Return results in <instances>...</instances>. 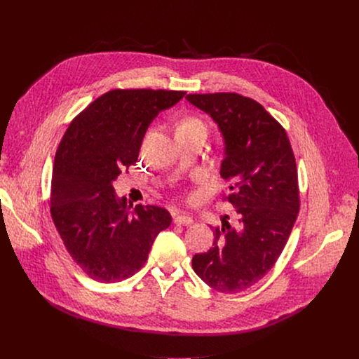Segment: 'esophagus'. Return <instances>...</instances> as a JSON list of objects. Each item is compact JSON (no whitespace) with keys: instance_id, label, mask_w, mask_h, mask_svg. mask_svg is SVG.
I'll use <instances>...</instances> for the list:
<instances>
[{"instance_id":"1","label":"esophagus","mask_w":359,"mask_h":359,"mask_svg":"<svg viewBox=\"0 0 359 359\" xmlns=\"http://www.w3.org/2000/svg\"><path fill=\"white\" fill-rule=\"evenodd\" d=\"M173 222H175V224H183V226L193 224V219L190 216H186V215H175Z\"/></svg>"}]
</instances>
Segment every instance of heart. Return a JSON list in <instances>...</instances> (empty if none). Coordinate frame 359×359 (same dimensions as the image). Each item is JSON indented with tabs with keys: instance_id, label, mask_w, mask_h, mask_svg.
Listing matches in <instances>:
<instances>
[{
	"instance_id": "obj_1",
	"label": "heart",
	"mask_w": 359,
	"mask_h": 359,
	"mask_svg": "<svg viewBox=\"0 0 359 359\" xmlns=\"http://www.w3.org/2000/svg\"><path fill=\"white\" fill-rule=\"evenodd\" d=\"M184 126H203V123H201V121H198L197 118L187 116V118H183V119L179 122V125H177V128H184ZM203 128H204V126H203Z\"/></svg>"
}]
</instances>
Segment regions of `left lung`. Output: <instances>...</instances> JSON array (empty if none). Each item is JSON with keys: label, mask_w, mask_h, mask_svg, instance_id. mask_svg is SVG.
<instances>
[{"label": "left lung", "mask_w": 359, "mask_h": 359, "mask_svg": "<svg viewBox=\"0 0 359 359\" xmlns=\"http://www.w3.org/2000/svg\"><path fill=\"white\" fill-rule=\"evenodd\" d=\"M186 99L209 114L224 137L220 175L229 216L212 227L213 247L194 254V273L216 291L236 294L259 283L283 252L297 215L299 189L295 158L285 129L251 97L234 92L190 93Z\"/></svg>", "instance_id": "obj_1"}]
</instances>
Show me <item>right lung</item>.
<instances>
[{"mask_svg":"<svg viewBox=\"0 0 359 359\" xmlns=\"http://www.w3.org/2000/svg\"><path fill=\"white\" fill-rule=\"evenodd\" d=\"M186 95L165 89H112L68 126L55 153L50 217L72 260L100 283H119L147 260L172 223L159 206L119 200L112 182L135 165L150 122Z\"/></svg>","mask_w":359,"mask_h":359,"instance_id":"right-lung-1","label":"right lung"}]
</instances>
